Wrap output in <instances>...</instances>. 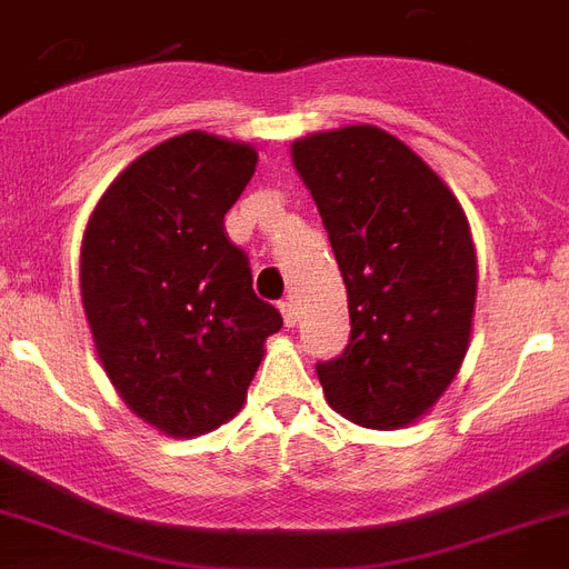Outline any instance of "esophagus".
<instances>
[{
  "label": "esophagus",
  "instance_id": "1",
  "mask_svg": "<svg viewBox=\"0 0 569 569\" xmlns=\"http://www.w3.org/2000/svg\"><path fill=\"white\" fill-rule=\"evenodd\" d=\"M279 311H281V317H284V326L293 328L296 326V305H293V299H281Z\"/></svg>",
  "mask_w": 569,
  "mask_h": 569
}]
</instances>
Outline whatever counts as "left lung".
I'll list each match as a JSON object with an SVG mask.
<instances>
[{
	"mask_svg": "<svg viewBox=\"0 0 569 569\" xmlns=\"http://www.w3.org/2000/svg\"><path fill=\"white\" fill-rule=\"evenodd\" d=\"M349 293L351 337L317 363L331 410L375 430L421 419L471 340L477 252L462 206L401 139L351 124L296 139Z\"/></svg>",
	"mask_w": 569,
	"mask_h": 569,
	"instance_id": "left-lung-1",
	"label": "left lung"
}]
</instances>
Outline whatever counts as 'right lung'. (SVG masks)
<instances>
[{
    "label": "right lung",
    "mask_w": 569,
    "mask_h": 569,
    "mask_svg": "<svg viewBox=\"0 0 569 569\" xmlns=\"http://www.w3.org/2000/svg\"><path fill=\"white\" fill-rule=\"evenodd\" d=\"M243 142L191 130L112 180L81 243L98 360L130 410L173 439L227 425L281 313L258 299L223 214L256 173Z\"/></svg>",
    "instance_id": "add662e5"
}]
</instances>
